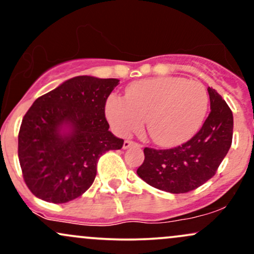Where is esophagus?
<instances>
[{"label": "esophagus", "instance_id": "esophagus-1", "mask_svg": "<svg viewBox=\"0 0 254 254\" xmlns=\"http://www.w3.org/2000/svg\"><path fill=\"white\" fill-rule=\"evenodd\" d=\"M133 145H136V147H141V144L136 143V142H133V141H129V139H127V141H124L123 148H124V149H127V148L133 147Z\"/></svg>", "mask_w": 254, "mask_h": 254}]
</instances>
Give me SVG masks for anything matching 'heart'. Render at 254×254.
Here are the masks:
<instances>
[{
    "instance_id": "b5f03b06",
    "label": "heart",
    "mask_w": 254,
    "mask_h": 254,
    "mask_svg": "<svg viewBox=\"0 0 254 254\" xmlns=\"http://www.w3.org/2000/svg\"><path fill=\"white\" fill-rule=\"evenodd\" d=\"M209 97L205 87L184 77H155L137 81L125 99L110 95L105 106L107 121L119 135L147 130L154 142L172 145L186 141L202 125Z\"/></svg>"
}]
</instances>
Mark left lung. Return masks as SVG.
<instances>
[{
    "instance_id": "1",
    "label": "left lung",
    "mask_w": 254,
    "mask_h": 254,
    "mask_svg": "<svg viewBox=\"0 0 254 254\" xmlns=\"http://www.w3.org/2000/svg\"><path fill=\"white\" fill-rule=\"evenodd\" d=\"M210 113L188 142L171 149L144 148L137 174L145 183L171 193L196 190L216 174L233 138V113L222 97L209 87Z\"/></svg>"
}]
</instances>
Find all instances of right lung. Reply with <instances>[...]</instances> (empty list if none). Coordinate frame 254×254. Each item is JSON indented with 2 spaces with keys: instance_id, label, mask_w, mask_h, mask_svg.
Segmentation results:
<instances>
[{
  "instance_id": "add662e5",
  "label": "right lung",
  "mask_w": 254,
  "mask_h": 254,
  "mask_svg": "<svg viewBox=\"0 0 254 254\" xmlns=\"http://www.w3.org/2000/svg\"><path fill=\"white\" fill-rule=\"evenodd\" d=\"M117 78L76 76L34 101L22 118L17 155L34 196L55 204L80 197L97 176L99 157L123 147L109 131L105 105Z\"/></svg>"
}]
</instances>
